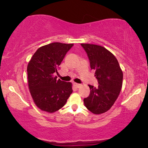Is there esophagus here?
<instances>
[{"label":"esophagus","instance_id":"obj_1","mask_svg":"<svg viewBox=\"0 0 148 148\" xmlns=\"http://www.w3.org/2000/svg\"><path fill=\"white\" fill-rule=\"evenodd\" d=\"M73 85H74V86L76 88H80L81 87V86H82V85L81 84H77V83H74L73 84Z\"/></svg>","mask_w":148,"mask_h":148}]
</instances>
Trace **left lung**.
<instances>
[{
	"label": "left lung",
	"instance_id": "left-lung-1",
	"mask_svg": "<svg viewBox=\"0 0 148 148\" xmlns=\"http://www.w3.org/2000/svg\"><path fill=\"white\" fill-rule=\"evenodd\" d=\"M86 50L92 69L98 82L96 88L88 85L90 94L84 98V104L90 112L100 114L110 110L120 94L123 74L119 62L112 52L103 46L81 44Z\"/></svg>",
	"mask_w": 148,
	"mask_h": 148
}]
</instances>
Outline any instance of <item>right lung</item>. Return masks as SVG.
Listing matches in <instances>:
<instances>
[{"label": "right lung", "mask_w": 148, "mask_h": 148, "mask_svg": "<svg viewBox=\"0 0 148 148\" xmlns=\"http://www.w3.org/2000/svg\"><path fill=\"white\" fill-rule=\"evenodd\" d=\"M73 44L53 42L36 50L27 64L28 87L34 103L40 110L52 113L64 106L72 94V84L54 73Z\"/></svg>", "instance_id": "add662e5"}]
</instances>
